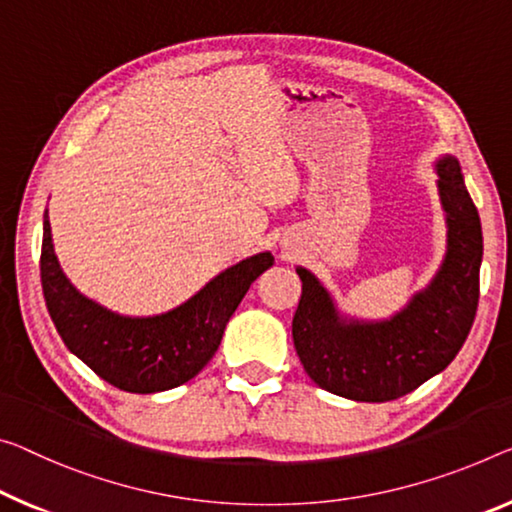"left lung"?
Segmentation results:
<instances>
[{
	"label": "left lung",
	"instance_id": "8db88e82",
	"mask_svg": "<svg viewBox=\"0 0 512 512\" xmlns=\"http://www.w3.org/2000/svg\"><path fill=\"white\" fill-rule=\"evenodd\" d=\"M446 215V254L426 288L387 320L348 318L316 274L297 267L302 297L293 341L306 375L336 396L384 403L421 387L458 355L474 325L483 261L481 217L458 157L435 162Z\"/></svg>",
	"mask_w": 512,
	"mask_h": 512
}]
</instances>
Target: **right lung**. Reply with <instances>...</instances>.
Instances as JSON below:
<instances>
[{"label": "right lung", "instance_id": "1", "mask_svg": "<svg viewBox=\"0 0 512 512\" xmlns=\"http://www.w3.org/2000/svg\"><path fill=\"white\" fill-rule=\"evenodd\" d=\"M272 263L270 251H261L226 267L176 309L160 316H121L68 281L54 254L47 210L43 215L41 283L54 327L93 373L130 393L167 391L199 375L249 286Z\"/></svg>", "mask_w": 512, "mask_h": 512}]
</instances>
